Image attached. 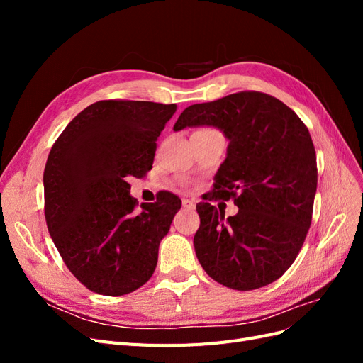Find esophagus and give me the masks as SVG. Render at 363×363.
Returning a JSON list of instances; mask_svg holds the SVG:
<instances>
[{
  "instance_id": "1",
  "label": "esophagus",
  "mask_w": 363,
  "mask_h": 363,
  "mask_svg": "<svg viewBox=\"0 0 363 363\" xmlns=\"http://www.w3.org/2000/svg\"><path fill=\"white\" fill-rule=\"evenodd\" d=\"M182 204H183V207H186V208H194V207H195V203H194L192 200H188V199H183V200H182Z\"/></svg>"
}]
</instances>
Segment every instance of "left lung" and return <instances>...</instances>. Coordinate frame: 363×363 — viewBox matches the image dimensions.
Returning <instances> with one entry per match:
<instances>
[{"label": "left lung", "mask_w": 363, "mask_h": 363, "mask_svg": "<svg viewBox=\"0 0 363 363\" xmlns=\"http://www.w3.org/2000/svg\"><path fill=\"white\" fill-rule=\"evenodd\" d=\"M213 125L230 140L211 200L233 199L239 211L199 203L195 255L218 283L236 291L263 288L289 269L312 223L316 152L309 130L277 98L242 91L192 104L174 130Z\"/></svg>", "instance_id": "8db88e82"}]
</instances>
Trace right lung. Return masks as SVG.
I'll list each match as a JSON object with an SVG mask.
<instances>
[{"instance_id": "add662e5", "label": "right lung", "mask_w": 363, "mask_h": 363, "mask_svg": "<svg viewBox=\"0 0 363 363\" xmlns=\"http://www.w3.org/2000/svg\"><path fill=\"white\" fill-rule=\"evenodd\" d=\"M175 104L103 100L87 106L54 142L43 171L45 219L65 265L96 294L119 296L145 284L182 200L130 195L128 179L152 168L156 140Z\"/></svg>"}]
</instances>
